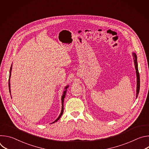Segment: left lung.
<instances>
[{"instance_id":"1","label":"left lung","mask_w":149,"mask_h":149,"mask_svg":"<svg viewBox=\"0 0 149 149\" xmlns=\"http://www.w3.org/2000/svg\"><path fill=\"white\" fill-rule=\"evenodd\" d=\"M133 56L134 58V65L136 68V76H137V90H136V98L138 97L139 90H140V75L139 72L138 70V65H137V55L134 52H133Z\"/></svg>"}]
</instances>
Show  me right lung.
<instances>
[{
    "mask_svg": "<svg viewBox=\"0 0 149 149\" xmlns=\"http://www.w3.org/2000/svg\"><path fill=\"white\" fill-rule=\"evenodd\" d=\"M12 65H11V67H10V72H9V92H10V76H11V71H12ZM69 87V86H66L65 87V91H63V95H62V98H61V102H62V110H61V113H60V114H59V117L56 119V120H55L53 123H54L55 122H56L59 118H60V117H61V116L62 115V114H63V101H64V98H65V95H66V93H67V88ZM10 96H11V94H10Z\"/></svg>",
    "mask_w": 149,
    "mask_h": 149,
    "instance_id": "right-lung-1",
    "label": "right lung"
}]
</instances>
